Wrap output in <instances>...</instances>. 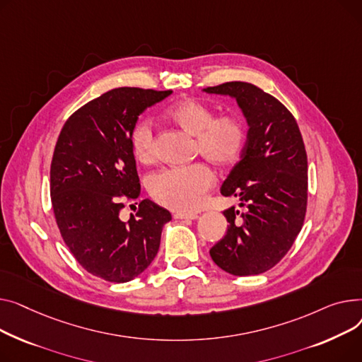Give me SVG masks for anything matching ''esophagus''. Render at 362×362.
<instances>
[{"label": "esophagus", "mask_w": 362, "mask_h": 362, "mask_svg": "<svg viewBox=\"0 0 362 362\" xmlns=\"http://www.w3.org/2000/svg\"><path fill=\"white\" fill-rule=\"evenodd\" d=\"M199 215L196 214H181V211H175L174 219H185V221H194L197 219Z\"/></svg>", "instance_id": "34e87169"}]
</instances>
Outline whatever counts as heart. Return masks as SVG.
<instances>
[{
  "label": "heart",
  "instance_id": "b5f03b06",
  "mask_svg": "<svg viewBox=\"0 0 362 362\" xmlns=\"http://www.w3.org/2000/svg\"><path fill=\"white\" fill-rule=\"evenodd\" d=\"M168 118L185 133L196 137V152L216 165H232L243 155L247 143L244 122L235 115L216 117L210 105L184 99L166 112ZM130 147L137 162L155 160L153 130L148 119H140L130 133ZM215 182V174L203 163L173 168L152 177L148 191L156 202L189 214L202 207L206 193Z\"/></svg>",
  "mask_w": 362,
  "mask_h": 362
}]
</instances>
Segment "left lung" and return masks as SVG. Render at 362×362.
<instances>
[{
	"instance_id": "1",
	"label": "left lung",
	"mask_w": 362,
	"mask_h": 362,
	"mask_svg": "<svg viewBox=\"0 0 362 362\" xmlns=\"http://www.w3.org/2000/svg\"><path fill=\"white\" fill-rule=\"evenodd\" d=\"M203 92L235 99L248 125L240 162L221 187L222 196L237 197L244 211H223L226 235L210 248V257L233 276L260 274L285 257L303 228L305 146L292 114L254 84L229 81Z\"/></svg>"
}]
</instances>
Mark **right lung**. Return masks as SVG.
I'll return each instance as SVG.
<instances>
[{
  "mask_svg": "<svg viewBox=\"0 0 362 362\" xmlns=\"http://www.w3.org/2000/svg\"><path fill=\"white\" fill-rule=\"evenodd\" d=\"M173 90L118 88L83 105L64 124L51 163V200L76 260L108 282H130L156 257L171 214L144 199L129 221L125 199L140 196L130 133L139 115Z\"/></svg>",
  "mask_w": 362,
  "mask_h": 362,
  "instance_id": "1",
  "label": "right lung"
}]
</instances>
